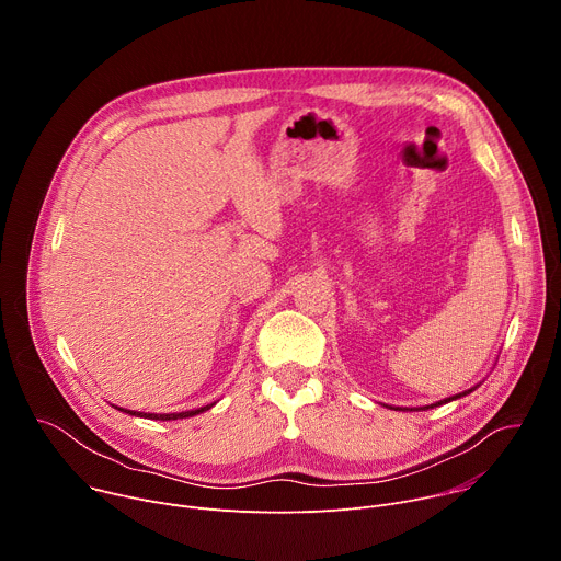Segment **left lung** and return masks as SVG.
<instances>
[{
  "mask_svg": "<svg viewBox=\"0 0 561 561\" xmlns=\"http://www.w3.org/2000/svg\"><path fill=\"white\" fill-rule=\"evenodd\" d=\"M468 392H472V388L470 390H466V392H459V394H453V397H448V399H442V402H437V404H431V407H422V409H417V411H426V409H433V407H442V404H448V402H453V399H457V397H463V394H468ZM402 411V409H399ZM409 411V409H407ZM413 411V409H411Z\"/></svg>",
  "mask_w": 561,
  "mask_h": 561,
  "instance_id": "8db88e82",
  "label": "left lung"
}]
</instances>
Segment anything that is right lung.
<instances>
[{"mask_svg": "<svg viewBox=\"0 0 561 561\" xmlns=\"http://www.w3.org/2000/svg\"><path fill=\"white\" fill-rule=\"evenodd\" d=\"M213 404L208 407H202V409H195V411H184V413H137V411H126V409H119L128 415H135V417H148V420H162V422H171V420H186V417H193V415H199L204 411H208Z\"/></svg>", "mask_w": 561, "mask_h": 561, "instance_id": "1", "label": "right lung"}]
</instances>
